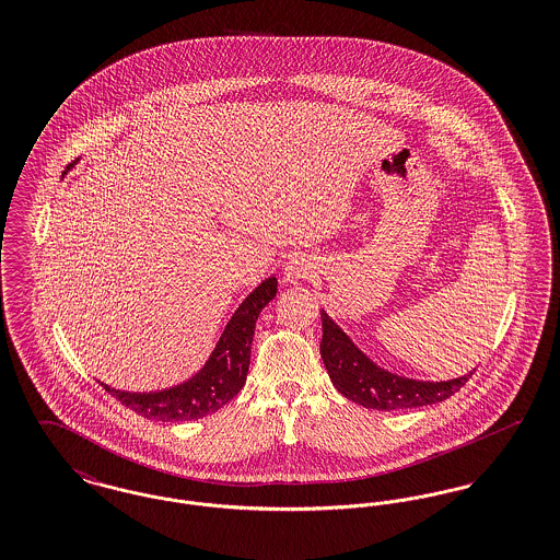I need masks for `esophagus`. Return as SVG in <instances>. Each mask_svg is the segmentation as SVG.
<instances>
[{
	"mask_svg": "<svg viewBox=\"0 0 560 560\" xmlns=\"http://www.w3.org/2000/svg\"><path fill=\"white\" fill-rule=\"evenodd\" d=\"M285 279L288 281H292V283H298V281H304V279H308V277H313V272H315V265L308 260V258H304V256H298V258H292L288 265H285Z\"/></svg>",
	"mask_w": 560,
	"mask_h": 560,
	"instance_id": "1",
	"label": "esophagus"
}]
</instances>
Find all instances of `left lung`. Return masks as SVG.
Wrapping results in <instances>:
<instances>
[{"mask_svg":"<svg viewBox=\"0 0 560 560\" xmlns=\"http://www.w3.org/2000/svg\"><path fill=\"white\" fill-rule=\"evenodd\" d=\"M320 357L334 386L347 399L368 409L395 411L441 402L455 395L472 375V372L466 373L447 382H420L411 377H400L370 361L352 345L347 334L329 319L325 311H320Z\"/></svg>","mask_w":560,"mask_h":560,"instance_id":"left-lung-1","label":"left lung"}]
</instances>
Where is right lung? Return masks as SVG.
Instances as JSON below:
<instances>
[{
  "label": "right lung",
  "mask_w": 560,
  "mask_h": 560,
  "mask_svg": "<svg viewBox=\"0 0 560 560\" xmlns=\"http://www.w3.org/2000/svg\"><path fill=\"white\" fill-rule=\"evenodd\" d=\"M73 165V163H71ZM67 165V170L71 167ZM277 293V279L270 277L249 293L235 315L229 320L220 342L213 348L212 357L203 370L195 373L188 382L160 390V393H121L105 386L110 397L119 400L124 407L132 409L138 416L158 422H185L210 416L240 395L247 370L254 327L260 311Z\"/></svg>",
  "instance_id": "1"
}]
</instances>
